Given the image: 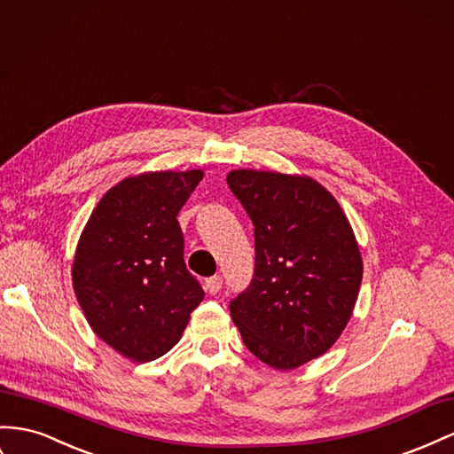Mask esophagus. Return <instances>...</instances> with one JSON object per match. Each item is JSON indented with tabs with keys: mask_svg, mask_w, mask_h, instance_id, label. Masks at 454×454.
<instances>
[{
	"mask_svg": "<svg viewBox=\"0 0 454 454\" xmlns=\"http://www.w3.org/2000/svg\"><path fill=\"white\" fill-rule=\"evenodd\" d=\"M222 285H223L222 277H219V275H214V277H210V278H206L204 288H206V292H207V294H217L219 290H222Z\"/></svg>",
	"mask_w": 454,
	"mask_h": 454,
	"instance_id": "esophagus-1",
	"label": "esophagus"
}]
</instances>
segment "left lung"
Listing matches in <instances>:
<instances>
[{"mask_svg": "<svg viewBox=\"0 0 454 454\" xmlns=\"http://www.w3.org/2000/svg\"><path fill=\"white\" fill-rule=\"evenodd\" d=\"M227 185L254 225L255 263L229 301L244 346L278 371L323 355L346 328L363 262L340 204L311 177L232 169Z\"/></svg>", "mask_w": 454, "mask_h": 454, "instance_id": "obj_1", "label": "left lung"}]
</instances>
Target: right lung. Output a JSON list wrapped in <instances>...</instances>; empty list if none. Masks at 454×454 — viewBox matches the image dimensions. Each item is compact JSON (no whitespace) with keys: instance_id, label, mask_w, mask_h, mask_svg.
<instances>
[{"instance_id":"right-lung-1","label":"right lung","mask_w":454,"mask_h":454,"mask_svg":"<svg viewBox=\"0 0 454 454\" xmlns=\"http://www.w3.org/2000/svg\"><path fill=\"white\" fill-rule=\"evenodd\" d=\"M200 169L120 181L95 206L72 265L76 298L93 333L124 357H162L183 336L204 290L183 260L177 214Z\"/></svg>"}]
</instances>
